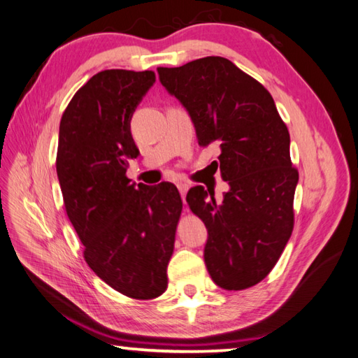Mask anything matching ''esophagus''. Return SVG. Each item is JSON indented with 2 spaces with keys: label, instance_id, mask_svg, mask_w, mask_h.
<instances>
[{
  "label": "esophagus",
  "instance_id": "obj_1",
  "mask_svg": "<svg viewBox=\"0 0 358 358\" xmlns=\"http://www.w3.org/2000/svg\"><path fill=\"white\" fill-rule=\"evenodd\" d=\"M177 187H178V190H180V194H181V198H182V201H185V198H186V194H187V190H189V185H186V182H180V185H177ZM186 203V201H185Z\"/></svg>",
  "mask_w": 358,
  "mask_h": 358
}]
</instances>
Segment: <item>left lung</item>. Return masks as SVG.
<instances>
[{
    "instance_id": "obj_1",
    "label": "left lung",
    "mask_w": 358,
    "mask_h": 358,
    "mask_svg": "<svg viewBox=\"0 0 358 358\" xmlns=\"http://www.w3.org/2000/svg\"><path fill=\"white\" fill-rule=\"evenodd\" d=\"M157 71L189 111L198 145L220 146L215 163L230 186L221 203L203 186L186 196L209 234L207 271L229 292L250 288L268 276L294 227L299 172L289 159L287 124L267 88L226 57Z\"/></svg>"
}]
</instances>
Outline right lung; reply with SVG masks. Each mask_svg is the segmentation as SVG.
Wrapping results in <instances>:
<instances>
[{
    "instance_id": "1",
    "label": "right lung",
    "mask_w": 358,
    "mask_h": 358,
    "mask_svg": "<svg viewBox=\"0 0 358 358\" xmlns=\"http://www.w3.org/2000/svg\"><path fill=\"white\" fill-rule=\"evenodd\" d=\"M155 73L103 70L80 87L59 124L56 172L84 257L105 284L148 301L168 288V264L182 210L178 189L127 177L138 149L131 117Z\"/></svg>"
}]
</instances>
